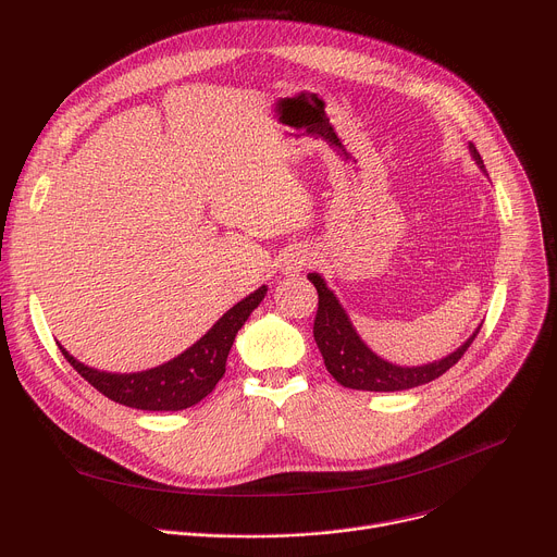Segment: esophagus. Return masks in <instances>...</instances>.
Here are the masks:
<instances>
[{
	"label": "esophagus",
	"mask_w": 557,
	"mask_h": 557,
	"mask_svg": "<svg viewBox=\"0 0 557 557\" xmlns=\"http://www.w3.org/2000/svg\"><path fill=\"white\" fill-rule=\"evenodd\" d=\"M308 262H310V258H308L304 251L288 253V256H286V262H284V273H286V275H295V273H299Z\"/></svg>",
	"instance_id": "obj_1"
}]
</instances>
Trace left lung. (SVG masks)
I'll return each instance as SVG.
<instances>
[{
  "label": "left lung",
  "mask_w": 557,
  "mask_h": 557,
  "mask_svg": "<svg viewBox=\"0 0 557 557\" xmlns=\"http://www.w3.org/2000/svg\"><path fill=\"white\" fill-rule=\"evenodd\" d=\"M469 151L473 156V161L485 170L481 153L475 151L473 145H469ZM308 280L317 288V314H314V326L312 335L317 342V348H320L324 363L329 372L335 376L337 383L344 387L352 389H368V392H399V389H410L423 383H430L445 374L458 359L467 352L475 335L481 333V326L473 331V335L451 355H447L441 361L428 363V366H417V368H401L383 361L376 357L357 335L352 329L346 310L342 308L339 299L335 293L326 286L322 275L308 273Z\"/></svg>",
  "instance_id": "left-lung-1"
}]
</instances>
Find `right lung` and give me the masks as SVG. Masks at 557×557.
I'll list each match as a JSON object with an SVG mask.
<instances>
[{"instance_id":"obj_1","label":"right lung","mask_w":557,"mask_h":557,"mask_svg":"<svg viewBox=\"0 0 557 557\" xmlns=\"http://www.w3.org/2000/svg\"><path fill=\"white\" fill-rule=\"evenodd\" d=\"M264 295L267 286H260L256 293L228 308L211 326V331L183 355L145 372H101L76 361L63 346H59V350L67 363L90 385L106 394L108 399L136 410L178 412L202 401L222 379L226 370V357L237 331L245 326L249 314L260 306Z\"/></svg>"}]
</instances>
